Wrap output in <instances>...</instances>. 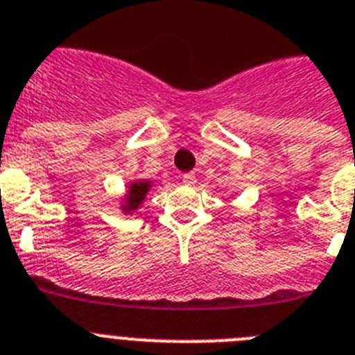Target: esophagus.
<instances>
[{"label":"esophagus","instance_id":"34e87169","mask_svg":"<svg viewBox=\"0 0 355 355\" xmlns=\"http://www.w3.org/2000/svg\"><path fill=\"white\" fill-rule=\"evenodd\" d=\"M182 182H184L186 186H195V184H196L195 173H186L184 177H182Z\"/></svg>","mask_w":355,"mask_h":355}]
</instances>
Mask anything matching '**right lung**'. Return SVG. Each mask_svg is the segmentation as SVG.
Masks as SVG:
<instances>
[{"mask_svg": "<svg viewBox=\"0 0 355 355\" xmlns=\"http://www.w3.org/2000/svg\"><path fill=\"white\" fill-rule=\"evenodd\" d=\"M150 187H152V182L150 180L132 182L128 191H126L125 203L121 205L123 212H125V214H130V212L137 211L141 203H143V200L146 198V193L150 191Z\"/></svg>", "mask_w": 355, "mask_h": 355, "instance_id": "right-lung-1", "label": "right lung"}]
</instances>
